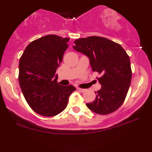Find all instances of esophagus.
<instances>
[{
  "label": "esophagus",
  "instance_id": "34e87169",
  "mask_svg": "<svg viewBox=\"0 0 152 152\" xmlns=\"http://www.w3.org/2000/svg\"><path fill=\"white\" fill-rule=\"evenodd\" d=\"M77 90L78 91H79L80 92H84V91H86V89H84V88H77Z\"/></svg>",
  "mask_w": 152,
  "mask_h": 152
}]
</instances>
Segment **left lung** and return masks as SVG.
<instances>
[{
	"instance_id": "1",
	"label": "left lung",
	"mask_w": 152,
	"mask_h": 152,
	"mask_svg": "<svg viewBox=\"0 0 152 152\" xmlns=\"http://www.w3.org/2000/svg\"><path fill=\"white\" fill-rule=\"evenodd\" d=\"M75 50L88 56L92 70L99 75L101 88L92 103H86L93 112L107 115L125 101L132 79L129 56L121 45L105 37L91 36L74 41Z\"/></svg>"
}]
</instances>
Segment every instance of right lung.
<instances>
[{
	"label": "right lung",
	"instance_id": "right-lung-1",
	"mask_svg": "<svg viewBox=\"0 0 152 152\" xmlns=\"http://www.w3.org/2000/svg\"><path fill=\"white\" fill-rule=\"evenodd\" d=\"M69 38L49 34L29 44L19 62L20 86L34 112L45 117L59 114L66 107L72 85L57 83L56 69L68 48Z\"/></svg>",
	"mask_w": 152,
	"mask_h": 152
}]
</instances>
